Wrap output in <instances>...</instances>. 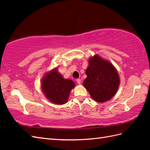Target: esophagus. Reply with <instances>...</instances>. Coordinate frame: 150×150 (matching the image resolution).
<instances>
[{"label":"esophagus","instance_id":"34e87169","mask_svg":"<svg viewBox=\"0 0 150 150\" xmlns=\"http://www.w3.org/2000/svg\"><path fill=\"white\" fill-rule=\"evenodd\" d=\"M76 82H77L78 84H81V80L80 79H76Z\"/></svg>","mask_w":150,"mask_h":150}]
</instances>
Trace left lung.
I'll use <instances>...</instances> for the list:
<instances>
[{
    "label": "left lung",
    "mask_w": 150,
    "mask_h": 150,
    "mask_svg": "<svg viewBox=\"0 0 150 150\" xmlns=\"http://www.w3.org/2000/svg\"><path fill=\"white\" fill-rule=\"evenodd\" d=\"M86 74L83 84L94 100L107 102L115 95L120 81L116 69L109 61L94 55L89 59Z\"/></svg>",
    "instance_id": "1"
}]
</instances>
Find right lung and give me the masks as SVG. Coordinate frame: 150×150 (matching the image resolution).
<instances>
[{
  "label": "right lung",
  "instance_id": "1",
  "mask_svg": "<svg viewBox=\"0 0 150 150\" xmlns=\"http://www.w3.org/2000/svg\"><path fill=\"white\" fill-rule=\"evenodd\" d=\"M75 86L71 80L64 79L57 68L45 75L41 81V88L45 96L57 105L67 103L69 93Z\"/></svg>",
  "mask_w": 150,
  "mask_h": 150
}]
</instances>
